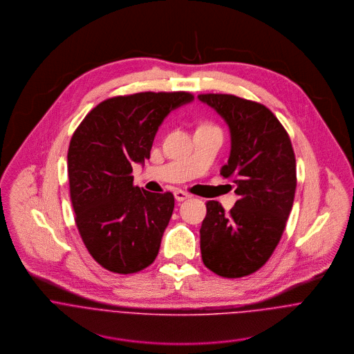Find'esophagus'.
Here are the masks:
<instances>
[{
	"label": "esophagus",
	"instance_id": "1",
	"mask_svg": "<svg viewBox=\"0 0 354 354\" xmlns=\"http://www.w3.org/2000/svg\"><path fill=\"white\" fill-rule=\"evenodd\" d=\"M174 198H176L177 202H184V201L189 199L191 195L188 192H185V191H176L174 192Z\"/></svg>",
	"mask_w": 354,
	"mask_h": 354
}]
</instances>
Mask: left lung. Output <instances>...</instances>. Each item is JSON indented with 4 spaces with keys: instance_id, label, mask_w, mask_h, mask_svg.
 <instances>
[{
    "instance_id": "1",
    "label": "left lung",
    "mask_w": 354,
    "mask_h": 354,
    "mask_svg": "<svg viewBox=\"0 0 354 354\" xmlns=\"http://www.w3.org/2000/svg\"><path fill=\"white\" fill-rule=\"evenodd\" d=\"M230 128L232 150L221 170L239 201L226 212L205 203L201 227L204 266L223 278H241L266 264L293 207L297 177L290 138L264 104L230 94H201Z\"/></svg>"
}]
</instances>
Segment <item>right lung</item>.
I'll list each match as a JSON object with an SVG mask.
<instances>
[{
    "label": "right lung",
    "mask_w": 354,
    "mask_h": 354,
    "mask_svg": "<svg viewBox=\"0 0 354 354\" xmlns=\"http://www.w3.org/2000/svg\"><path fill=\"white\" fill-rule=\"evenodd\" d=\"M191 101L185 91L113 97L73 132L68 177L75 222L87 251L111 272L142 271L159 252L174 196L135 187L132 165L150 159L163 118Z\"/></svg>",
    "instance_id": "add662e5"
}]
</instances>
